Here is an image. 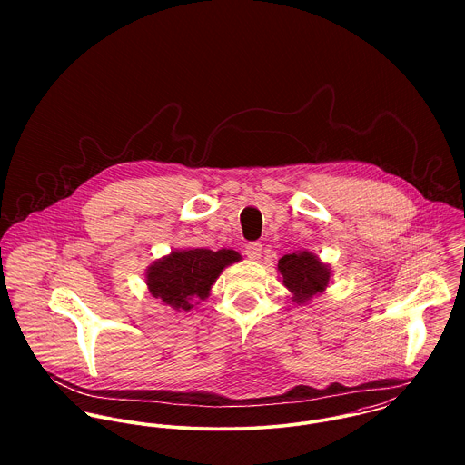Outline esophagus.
<instances>
[{
  "label": "esophagus",
  "instance_id": "esophagus-1",
  "mask_svg": "<svg viewBox=\"0 0 465 465\" xmlns=\"http://www.w3.org/2000/svg\"><path fill=\"white\" fill-rule=\"evenodd\" d=\"M262 251H263V245L258 243V242H251V243L245 245V254H247L249 260H260Z\"/></svg>",
  "mask_w": 465,
  "mask_h": 465
}]
</instances>
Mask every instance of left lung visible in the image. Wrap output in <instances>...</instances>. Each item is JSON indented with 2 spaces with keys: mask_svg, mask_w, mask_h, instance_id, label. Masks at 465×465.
<instances>
[{
  "mask_svg": "<svg viewBox=\"0 0 465 465\" xmlns=\"http://www.w3.org/2000/svg\"><path fill=\"white\" fill-rule=\"evenodd\" d=\"M277 270L282 275V284L292 292L297 304L308 302L312 297L322 293L330 282L331 270L315 254L293 252L279 260Z\"/></svg>",
  "mask_w": 465,
  "mask_h": 465,
  "instance_id": "left-lung-1",
  "label": "left lung"
}]
</instances>
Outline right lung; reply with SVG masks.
I'll list each match as a JSON object with an SVG mask.
<instances>
[{"label":"right lung","instance_id":"add662e5","mask_svg":"<svg viewBox=\"0 0 465 465\" xmlns=\"http://www.w3.org/2000/svg\"><path fill=\"white\" fill-rule=\"evenodd\" d=\"M236 262H240V254L231 249L173 251L148 266L146 284L155 299L177 312H190L197 301L209 295L222 270Z\"/></svg>","mask_w":465,"mask_h":465}]
</instances>
